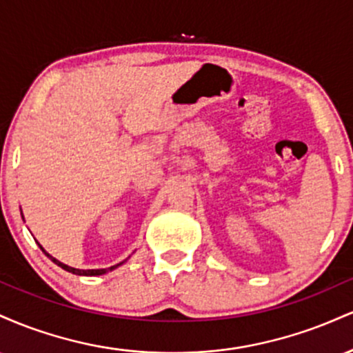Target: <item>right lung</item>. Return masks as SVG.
Listing matches in <instances>:
<instances>
[{"mask_svg":"<svg viewBox=\"0 0 353 353\" xmlns=\"http://www.w3.org/2000/svg\"><path fill=\"white\" fill-rule=\"evenodd\" d=\"M39 247H41V245H39ZM41 250H43V252H44V254H46V255H48V257H50V259H51V261H52V262H54V264H56V265H59V267H61V269L68 270V272H71V274H76V275H103V274H106V272H108V270H112V269H116V267H117V265H121V264H123V262H121V264H117V265H112V267H109V269H91V270H81V269H72V267H70V265H66V264H63V262H59V261H56V259H54V257H52V255H50V254H48V252H46V250H44V249H43V247H41Z\"/></svg>","mask_w":353,"mask_h":353,"instance_id":"obj_1","label":"right lung"}]
</instances>
